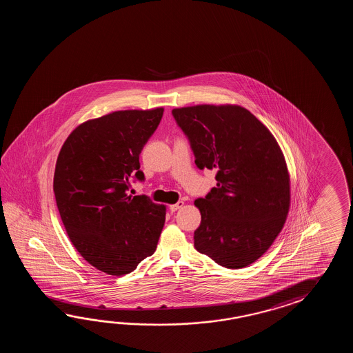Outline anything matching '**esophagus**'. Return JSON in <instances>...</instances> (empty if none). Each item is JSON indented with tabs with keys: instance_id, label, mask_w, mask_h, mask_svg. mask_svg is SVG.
Wrapping results in <instances>:
<instances>
[{
	"instance_id": "esophagus-1",
	"label": "esophagus",
	"mask_w": 353,
	"mask_h": 353,
	"mask_svg": "<svg viewBox=\"0 0 353 353\" xmlns=\"http://www.w3.org/2000/svg\"><path fill=\"white\" fill-rule=\"evenodd\" d=\"M183 205H184V202L179 201L176 204H172V205L169 207V210H170V212H175V210H180Z\"/></svg>"
}]
</instances>
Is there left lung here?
I'll list each match as a JSON object with an SVG mask.
<instances>
[{
    "label": "left lung",
    "mask_w": 353,
    "mask_h": 353,
    "mask_svg": "<svg viewBox=\"0 0 353 353\" xmlns=\"http://www.w3.org/2000/svg\"><path fill=\"white\" fill-rule=\"evenodd\" d=\"M195 164L216 170L217 187L195 201L201 225L194 248L227 269H242L269 250L285 223L290 179L275 137L240 105L172 111Z\"/></svg>",
    "instance_id": "1"
}]
</instances>
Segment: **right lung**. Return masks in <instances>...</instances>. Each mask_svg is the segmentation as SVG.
<instances>
[{
	"label": "right lung",
	"instance_id": "1",
	"mask_svg": "<svg viewBox=\"0 0 353 353\" xmlns=\"http://www.w3.org/2000/svg\"><path fill=\"white\" fill-rule=\"evenodd\" d=\"M164 108L116 111L87 121L60 149L54 194L68 236L85 261L108 275L135 270L157 250L165 205L128 194L143 181L140 154Z\"/></svg>",
	"mask_w": 353,
	"mask_h": 353
}]
</instances>
